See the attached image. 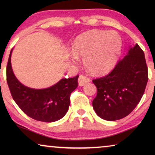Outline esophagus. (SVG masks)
I'll return each instance as SVG.
<instances>
[{
  "label": "esophagus",
  "mask_w": 155,
  "mask_h": 155,
  "mask_svg": "<svg viewBox=\"0 0 155 155\" xmlns=\"http://www.w3.org/2000/svg\"><path fill=\"white\" fill-rule=\"evenodd\" d=\"M90 78H88L87 77H86L85 76H83V75H80L79 78H78V85H79V86H84L85 84H87L90 82Z\"/></svg>",
  "instance_id": "esophagus-1"
}]
</instances>
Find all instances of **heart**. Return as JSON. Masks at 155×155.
<instances>
[{"mask_svg":"<svg viewBox=\"0 0 155 155\" xmlns=\"http://www.w3.org/2000/svg\"><path fill=\"white\" fill-rule=\"evenodd\" d=\"M122 48V40L114 31H90L78 35L69 52L70 59L77 63L83 57L84 65L94 75L107 74L116 65Z\"/></svg>","mask_w":155,"mask_h":155,"instance_id":"heart-1","label":"heart"}]
</instances>
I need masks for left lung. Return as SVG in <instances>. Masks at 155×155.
<instances>
[{
	"label": "left lung",
	"instance_id": "obj_1",
	"mask_svg": "<svg viewBox=\"0 0 155 155\" xmlns=\"http://www.w3.org/2000/svg\"><path fill=\"white\" fill-rule=\"evenodd\" d=\"M148 80L144 52L136 44L108 75L92 81L97 88L94 111L107 121L127 116L140 103Z\"/></svg>",
	"mask_w": 155,
	"mask_h": 155
}]
</instances>
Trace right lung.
<instances>
[{
	"label": "right lung",
	"mask_w": 155,
	"mask_h": 155,
	"mask_svg": "<svg viewBox=\"0 0 155 155\" xmlns=\"http://www.w3.org/2000/svg\"><path fill=\"white\" fill-rule=\"evenodd\" d=\"M10 52L7 81L13 99L22 111L38 121L53 122L61 119L70 106V96L78 87V76L62 78L51 87L33 89L21 83L13 72Z\"/></svg>",
	"instance_id": "1"
}]
</instances>
